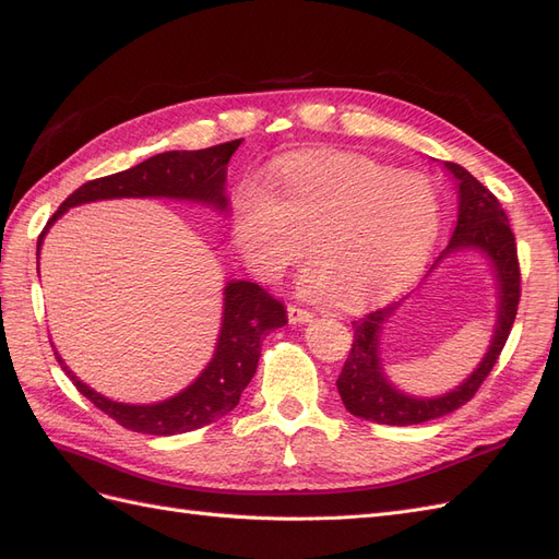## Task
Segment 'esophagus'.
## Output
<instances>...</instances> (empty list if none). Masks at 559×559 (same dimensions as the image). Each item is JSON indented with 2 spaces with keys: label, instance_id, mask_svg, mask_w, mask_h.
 Returning a JSON list of instances; mask_svg holds the SVG:
<instances>
[{
  "label": "esophagus",
  "instance_id": "obj_1",
  "mask_svg": "<svg viewBox=\"0 0 559 559\" xmlns=\"http://www.w3.org/2000/svg\"><path fill=\"white\" fill-rule=\"evenodd\" d=\"M288 319H290V323H293V325L309 323V321H311V313H309L307 309H302V307H295V305H290V307H288Z\"/></svg>",
  "mask_w": 559,
  "mask_h": 559
}]
</instances>
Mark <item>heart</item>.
I'll use <instances>...</instances> for the list:
<instances>
[{
  "label": "heart",
  "mask_w": 559,
  "mask_h": 559,
  "mask_svg": "<svg viewBox=\"0 0 559 559\" xmlns=\"http://www.w3.org/2000/svg\"><path fill=\"white\" fill-rule=\"evenodd\" d=\"M234 231L266 281L309 262L302 293L342 309L382 302L420 274L439 231L437 193L416 171L359 153L319 151L281 160L234 195Z\"/></svg>",
  "instance_id": "1"
}]
</instances>
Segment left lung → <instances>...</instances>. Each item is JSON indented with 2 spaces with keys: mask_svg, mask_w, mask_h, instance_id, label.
<instances>
[{
  "mask_svg": "<svg viewBox=\"0 0 559 559\" xmlns=\"http://www.w3.org/2000/svg\"><path fill=\"white\" fill-rule=\"evenodd\" d=\"M443 167H447L449 175L455 179L457 219L447 250L437 257L432 269H437L447 257L463 250H477L489 260L498 290L496 325L489 352L484 354L479 366L472 370L455 390L441 396H411L394 388L390 378L384 376L380 359L382 325L394 317L399 305H390L368 313V317L352 323V352L337 378V392L342 396V404H345V408L356 418H364L378 425L402 427L420 425L457 411L475 396L486 376L491 373L500 352L506 347L514 317H518L520 262L508 214L500 207L498 198L472 177L465 167L455 163H443Z\"/></svg>",
  "mask_w": 559,
  "mask_h": 559,
  "instance_id": "obj_1",
  "label": "left lung"
}]
</instances>
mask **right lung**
<instances>
[{"instance_id":"add662e5","label":"right lung","mask_w":559,"mask_h":559,"mask_svg":"<svg viewBox=\"0 0 559 559\" xmlns=\"http://www.w3.org/2000/svg\"><path fill=\"white\" fill-rule=\"evenodd\" d=\"M240 141L242 139H236L203 151L157 153L132 169L82 183L75 193L63 200L61 207L47 222L45 231L39 234L37 260L51 224L70 207L96 203V200L175 198L207 205L219 214L228 212L226 165L240 146ZM285 323H288V313L276 297H271L252 281H228L224 285V313L217 347H214L210 364L189 388L157 404L136 406L112 402V399L87 388L63 364L59 352H56V359L80 394L87 396L98 411H104L118 425L132 429V432L155 437L183 435L224 418L228 411L238 406L240 394L250 384L257 361L262 356V340Z\"/></svg>"}]
</instances>
